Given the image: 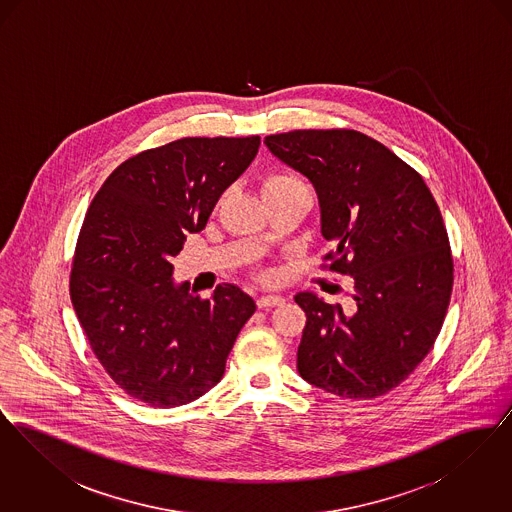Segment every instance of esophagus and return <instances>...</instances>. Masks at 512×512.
Segmentation results:
<instances>
[{"instance_id": "obj_1", "label": "esophagus", "mask_w": 512, "mask_h": 512, "mask_svg": "<svg viewBox=\"0 0 512 512\" xmlns=\"http://www.w3.org/2000/svg\"><path fill=\"white\" fill-rule=\"evenodd\" d=\"M284 303V297L282 295H261L257 299V307L259 309H272V307H278Z\"/></svg>"}]
</instances>
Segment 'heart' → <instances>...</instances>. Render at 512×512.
Segmentation results:
<instances>
[{"instance_id":"b5f03b06","label":"heart","mask_w":512,"mask_h":512,"mask_svg":"<svg viewBox=\"0 0 512 512\" xmlns=\"http://www.w3.org/2000/svg\"><path fill=\"white\" fill-rule=\"evenodd\" d=\"M297 186H305V184L295 172L288 171V169H274V171L265 172L261 178V188H263L265 197L286 192V190L297 188Z\"/></svg>"}]
</instances>
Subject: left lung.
<instances>
[{"label":"left lung","instance_id":"1","mask_svg":"<svg viewBox=\"0 0 512 512\" xmlns=\"http://www.w3.org/2000/svg\"><path fill=\"white\" fill-rule=\"evenodd\" d=\"M265 144L313 182L332 244L322 268L355 284L353 315L295 295L307 315L297 370L340 397H380L424 361L449 307L453 253L438 203L411 165L357 130H292Z\"/></svg>","mask_w":512,"mask_h":512}]
</instances>
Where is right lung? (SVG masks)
I'll list each match as a JSON object with an SVG mask.
<instances>
[{"label": "right lung", "mask_w": 512, "mask_h": 512, "mask_svg": "<svg viewBox=\"0 0 512 512\" xmlns=\"http://www.w3.org/2000/svg\"><path fill=\"white\" fill-rule=\"evenodd\" d=\"M261 138H182L128 157L82 222L71 301L109 378L149 407H178L217 386L255 313L232 284L205 299L172 284L186 234L205 228L222 192L249 167Z\"/></svg>", "instance_id": "right-lung-1"}]
</instances>
